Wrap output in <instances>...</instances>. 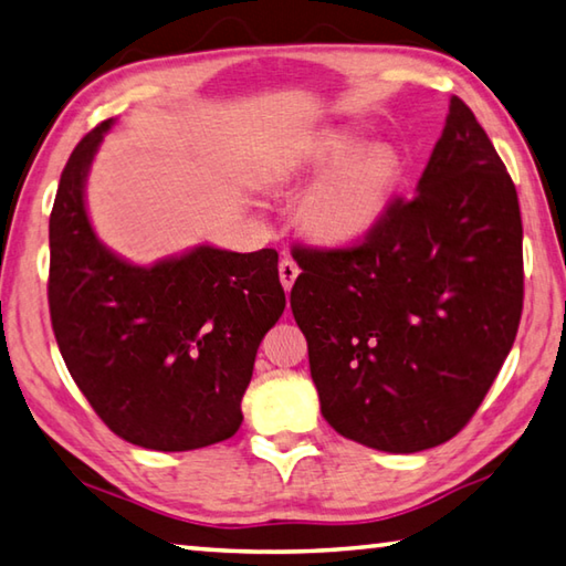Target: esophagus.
<instances>
[{"mask_svg": "<svg viewBox=\"0 0 566 566\" xmlns=\"http://www.w3.org/2000/svg\"><path fill=\"white\" fill-rule=\"evenodd\" d=\"M279 273H281V283L285 291H291L301 269H297V263L291 259V255H285V259H281V263H279Z\"/></svg>", "mask_w": 566, "mask_h": 566, "instance_id": "esophagus-1", "label": "esophagus"}]
</instances>
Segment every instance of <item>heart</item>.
Masks as SVG:
<instances>
[{
    "mask_svg": "<svg viewBox=\"0 0 566 566\" xmlns=\"http://www.w3.org/2000/svg\"><path fill=\"white\" fill-rule=\"evenodd\" d=\"M361 150L365 145L345 133L329 137L319 150L317 165L345 167L327 177L305 201L303 217L315 237L325 241H352L365 237L379 221L397 179V163L387 150H371L358 158L356 155Z\"/></svg>",
    "mask_w": 566,
    "mask_h": 566,
    "instance_id": "heart-1",
    "label": "heart"
}]
</instances>
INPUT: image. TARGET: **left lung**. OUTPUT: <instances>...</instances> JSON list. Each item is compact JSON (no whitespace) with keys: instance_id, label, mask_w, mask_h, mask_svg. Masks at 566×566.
<instances>
[{"instance_id":"8db88e82","label":"left lung","mask_w":566,"mask_h":566,"mask_svg":"<svg viewBox=\"0 0 566 566\" xmlns=\"http://www.w3.org/2000/svg\"><path fill=\"white\" fill-rule=\"evenodd\" d=\"M291 253L327 423L387 453L453 439L493 387L525 297L517 189L473 111L453 95L419 191L394 197L359 241Z\"/></svg>"}]
</instances>
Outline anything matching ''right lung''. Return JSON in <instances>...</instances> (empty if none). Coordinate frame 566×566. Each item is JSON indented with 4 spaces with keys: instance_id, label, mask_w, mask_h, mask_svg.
Returning <instances> with one entry per match:
<instances>
[{
    "instance_id": "right-lung-1",
    "label": "right lung",
    "mask_w": 566,
    "mask_h": 566,
    "mask_svg": "<svg viewBox=\"0 0 566 566\" xmlns=\"http://www.w3.org/2000/svg\"><path fill=\"white\" fill-rule=\"evenodd\" d=\"M111 125H95L61 172L49 219L53 335L115 436L167 453L205 449L239 431L255 352L283 315L279 251L199 247L137 269L103 249L83 182Z\"/></svg>"
}]
</instances>
